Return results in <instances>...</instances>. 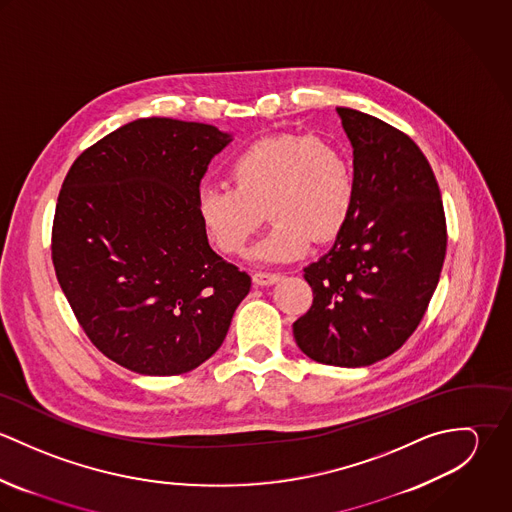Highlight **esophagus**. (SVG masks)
I'll return each instance as SVG.
<instances>
[{
	"instance_id": "esophagus-1",
	"label": "esophagus",
	"mask_w": 512,
	"mask_h": 512,
	"mask_svg": "<svg viewBox=\"0 0 512 512\" xmlns=\"http://www.w3.org/2000/svg\"><path fill=\"white\" fill-rule=\"evenodd\" d=\"M280 278H282V276H280L278 272H256V274L252 276V282H254L256 286H272V284H276Z\"/></svg>"
}]
</instances>
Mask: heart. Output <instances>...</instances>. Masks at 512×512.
<instances>
[{"label": "heart", "instance_id": "b5f03b06", "mask_svg": "<svg viewBox=\"0 0 512 512\" xmlns=\"http://www.w3.org/2000/svg\"><path fill=\"white\" fill-rule=\"evenodd\" d=\"M232 187H201L197 217L215 248L240 256L266 217L272 228L254 258L286 262L311 242L341 234L353 215L357 183L345 151L313 136L264 138L228 165Z\"/></svg>", "mask_w": 512, "mask_h": 512}]
</instances>
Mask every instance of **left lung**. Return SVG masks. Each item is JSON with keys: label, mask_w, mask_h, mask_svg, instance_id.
Returning a JSON list of instances; mask_svg holds the SVG:
<instances>
[{"label": "left lung", "mask_w": 512, "mask_h": 512, "mask_svg": "<svg viewBox=\"0 0 512 512\" xmlns=\"http://www.w3.org/2000/svg\"><path fill=\"white\" fill-rule=\"evenodd\" d=\"M353 146L355 207L333 248L303 268L313 303L293 323L297 347L331 366H368L420 325L445 258L436 175L410 136L337 108Z\"/></svg>", "instance_id": "8db88e82"}]
</instances>
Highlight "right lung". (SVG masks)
Listing matches in <instances>:
<instances>
[{
    "mask_svg": "<svg viewBox=\"0 0 512 512\" xmlns=\"http://www.w3.org/2000/svg\"><path fill=\"white\" fill-rule=\"evenodd\" d=\"M230 140L209 124L140 118L84 149L63 181L57 280L92 345L128 370L203 365L250 292L197 217L201 179Z\"/></svg>",
    "mask_w": 512,
    "mask_h": 512,
    "instance_id": "add662e5",
    "label": "right lung"
}]
</instances>
